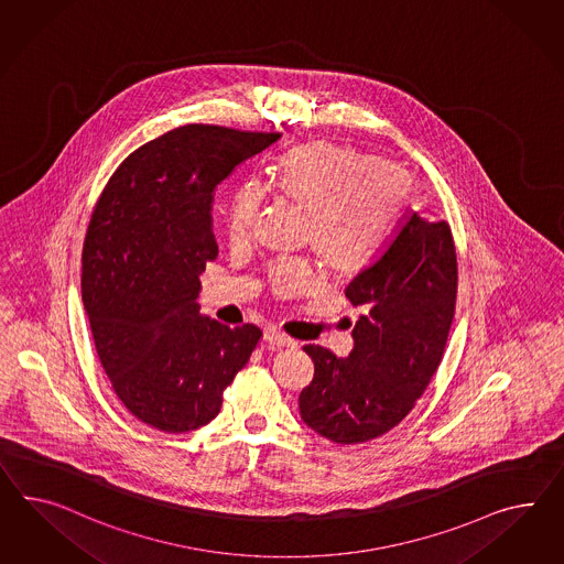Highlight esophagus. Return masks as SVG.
Listing matches in <instances>:
<instances>
[{
	"instance_id": "1",
	"label": "esophagus",
	"mask_w": 564,
	"mask_h": 564,
	"mask_svg": "<svg viewBox=\"0 0 564 564\" xmlns=\"http://www.w3.org/2000/svg\"><path fill=\"white\" fill-rule=\"evenodd\" d=\"M264 340L271 343L274 347H293V345H295V340H293L291 336L283 335L281 330H274V328H269V330L264 333Z\"/></svg>"
}]
</instances>
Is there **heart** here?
Instances as JSON below:
<instances>
[{"label": "heart", "instance_id": "obj_1", "mask_svg": "<svg viewBox=\"0 0 564 564\" xmlns=\"http://www.w3.org/2000/svg\"><path fill=\"white\" fill-rule=\"evenodd\" d=\"M267 191L307 214L305 238L335 276L366 273L386 254L409 200V181L397 166L326 139L281 153L269 170ZM259 209L257 186L243 184L231 195L229 242L252 236ZM271 283L281 295H300L316 285V276L304 262H279Z\"/></svg>", "mask_w": 564, "mask_h": 564}]
</instances>
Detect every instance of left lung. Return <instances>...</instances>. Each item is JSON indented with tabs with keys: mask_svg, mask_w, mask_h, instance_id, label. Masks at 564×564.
<instances>
[{
	"mask_svg": "<svg viewBox=\"0 0 564 564\" xmlns=\"http://www.w3.org/2000/svg\"><path fill=\"white\" fill-rule=\"evenodd\" d=\"M345 295L366 310L352 328L355 347L338 359L321 345H305L314 380L300 394V414L322 437L350 445L394 429L442 364L457 295L449 224L412 214Z\"/></svg>",
	"mask_w": 564,
	"mask_h": 564,
	"instance_id": "left-lung-1",
	"label": "left lung"
}]
</instances>
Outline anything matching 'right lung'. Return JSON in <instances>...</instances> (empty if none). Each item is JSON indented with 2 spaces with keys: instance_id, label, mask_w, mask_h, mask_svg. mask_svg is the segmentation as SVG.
Returning <instances> with one entry per match:
<instances>
[{
  "instance_id": "add662e5",
  "label": "right lung",
  "mask_w": 564,
  "mask_h": 564,
  "mask_svg": "<svg viewBox=\"0 0 564 564\" xmlns=\"http://www.w3.org/2000/svg\"><path fill=\"white\" fill-rule=\"evenodd\" d=\"M279 138L184 124L127 155L91 212L82 302L96 352L124 409L158 431L214 421L259 345V326L198 314V274L217 257L215 186Z\"/></svg>"
}]
</instances>
